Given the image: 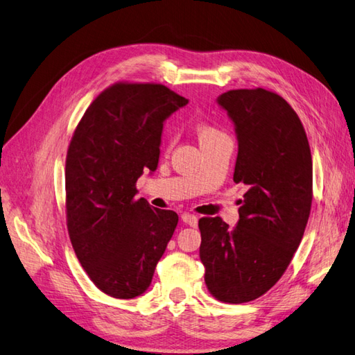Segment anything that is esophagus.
<instances>
[{
  "instance_id": "esophagus-1",
  "label": "esophagus",
  "mask_w": 355,
  "mask_h": 355,
  "mask_svg": "<svg viewBox=\"0 0 355 355\" xmlns=\"http://www.w3.org/2000/svg\"><path fill=\"white\" fill-rule=\"evenodd\" d=\"M182 221H184L185 224H188V226L196 227L197 223H198V218L196 217V215H193V214L185 212V214H182Z\"/></svg>"
}]
</instances>
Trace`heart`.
Returning <instances> with one entry per match:
<instances>
[{
  "label": "heart",
  "mask_w": 355,
  "mask_h": 355,
  "mask_svg": "<svg viewBox=\"0 0 355 355\" xmlns=\"http://www.w3.org/2000/svg\"><path fill=\"white\" fill-rule=\"evenodd\" d=\"M217 135H221V132L218 131V129H215L211 125L202 123V125L197 126L198 141H205V140H207V138H212V137H217Z\"/></svg>",
  "instance_id": "heart-1"
}]
</instances>
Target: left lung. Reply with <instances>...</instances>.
I'll return each instance as SVG.
<instances>
[{
    "label": "left lung",
    "instance_id": "8db88e82",
    "mask_svg": "<svg viewBox=\"0 0 355 355\" xmlns=\"http://www.w3.org/2000/svg\"><path fill=\"white\" fill-rule=\"evenodd\" d=\"M217 102L235 125L233 180L247 193L233 229L220 217L198 221L200 261L212 295L239 304L270 291L291 263L310 215L313 166L301 120L279 94L239 89Z\"/></svg>",
    "mask_w": 355,
    "mask_h": 355
}]
</instances>
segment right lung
Segmentation results:
<instances>
[{"label": "right lung", "mask_w": 355, "mask_h": 355, "mask_svg": "<svg viewBox=\"0 0 355 355\" xmlns=\"http://www.w3.org/2000/svg\"><path fill=\"white\" fill-rule=\"evenodd\" d=\"M188 99L161 84L117 83L92 102L66 158L67 230L92 282L114 298L141 295L179 217L135 198L159 161L164 122Z\"/></svg>", "instance_id": "right-lung-1"}]
</instances>
